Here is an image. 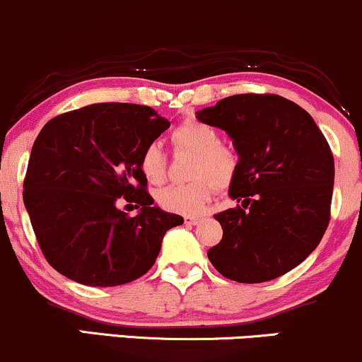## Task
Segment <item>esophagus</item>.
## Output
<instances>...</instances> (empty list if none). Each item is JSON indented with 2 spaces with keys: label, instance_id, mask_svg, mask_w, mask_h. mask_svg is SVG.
<instances>
[{
  "label": "esophagus",
  "instance_id": "34e87169",
  "mask_svg": "<svg viewBox=\"0 0 362 362\" xmlns=\"http://www.w3.org/2000/svg\"><path fill=\"white\" fill-rule=\"evenodd\" d=\"M199 217H185V223H189V226H197V223H200Z\"/></svg>",
  "mask_w": 362,
  "mask_h": 362
}]
</instances>
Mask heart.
<instances>
[{
    "instance_id": "heart-1",
    "label": "heart",
    "mask_w": 362,
    "mask_h": 362,
    "mask_svg": "<svg viewBox=\"0 0 362 362\" xmlns=\"http://www.w3.org/2000/svg\"><path fill=\"white\" fill-rule=\"evenodd\" d=\"M175 150L192 152L190 184L168 185L157 192V202L167 212L197 215L217 190H226L239 172V155L234 148L221 144V135L214 127L199 120H187L172 132ZM167 158L158 144H150L140 157V170L150 184H158L165 177Z\"/></svg>"
}]
</instances>
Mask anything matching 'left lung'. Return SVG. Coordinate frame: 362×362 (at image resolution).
Segmentation results:
<instances>
[{"label":"left lung","instance_id":"1","mask_svg":"<svg viewBox=\"0 0 362 362\" xmlns=\"http://www.w3.org/2000/svg\"><path fill=\"white\" fill-rule=\"evenodd\" d=\"M232 139L239 172L214 215L223 235L209 260L230 281L259 284L297 267L331 217L334 157L313 117L279 95H234L195 113Z\"/></svg>","mask_w":362,"mask_h":362}]
</instances>
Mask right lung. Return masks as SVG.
<instances>
[{
  "label": "right lung",
  "mask_w": 362,
  "mask_h": 362,
  "mask_svg": "<svg viewBox=\"0 0 362 362\" xmlns=\"http://www.w3.org/2000/svg\"><path fill=\"white\" fill-rule=\"evenodd\" d=\"M170 122L135 103H95L54 117L31 148L23 202L53 269L91 287H113L155 264L168 228L184 218L153 204L144 150ZM139 204L135 218L117 199Z\"/></svg>",
  "instance_id": "add662e5"
}]
</instances>
